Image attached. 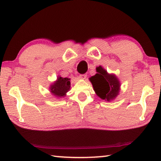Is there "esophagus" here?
<instances>
[{"mask_svg":"<svg viewBox=\"0 0 161 161\" xmlns=\"http://www.w3.org/2000/svg\"><path fill=\"white\" fill-rule=\"evenodd\" d=\"M80 77L81 79H83V80H84V79H86V77H87V75L86 74H81L80 75Z\"/></svg>","mask_w":161,"mask_h":161,"instance_id":"obj_1","label":"esophagus"}]
</instances>
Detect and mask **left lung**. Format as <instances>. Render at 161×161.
I'll return each mask as SVG.
<instances>
[{
	"label": "left lung",
	"mask_w": 161,
	"mask_h": 161,
	"mask_svg": "<svg viewBox=\"0 0 161 161\" xmlns=\"http://www.w3.org/2000/svg\"><path fill=\"white\" fill-rule=\"evenodd\" d=\"M97 73L90 78L94 91L102 100L110 101L118 95L119 81L114 75H109L102 66L96 68Z\"/></svg>",
	"instance_id": "8db88e82"
}]
</instances>
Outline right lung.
Wrapping results in <instances>:
<instances>
[{
	"instance_id": "1",
	"label": "right lung",
	"mask_w": 161,
	"mask_h": 161,
	"mask_svg": "<svg viewBox=\"0 0 161 161\" xmlns=\"http://www.w3.org/2000/svg\"><path fill=\"white\" fill-rule=\"evenodd\" d=\"M70 79L59 77L50 86V92L57 97H64L70 88Z\"/></svg>"
}]
</instances>
